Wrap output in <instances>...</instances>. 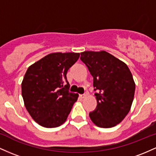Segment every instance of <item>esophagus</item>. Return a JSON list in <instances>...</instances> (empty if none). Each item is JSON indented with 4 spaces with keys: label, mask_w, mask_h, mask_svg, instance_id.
I'll use <instances>...</instances> for the list:
<instances>
[{
    "label": "esophagus",
    "mask_w": 156,
    "mask_h": 156,
    "mask_svg": "<svg viewBox=\"0 0 156 156\" xmlns=\"http://www.w3.org/2000/svg\"><path fill=\"white\" fill-rule=\"evenodd\" d=\"M86 96H87V94H80V97L81 98H86Z\"/></svg>",
    "instance_id": "esophagus-1"
}]
</instances>
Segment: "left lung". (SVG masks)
<instances>
[{
  "label": "left lung",
  "instance_id": "8db88e82",
  "mask_svg": "<svg viewBox=\"0 0 156 156\" xmlns=\"http://www.w3.org/2000/svg\"><path fill=\"white\" fill-rule=\"evenodd\" d=\"M80 60L93 77L97 107L89 117L100 128L115 126L130 112L135 82L127 64L108 52L84 51Z\"/></svg>",
  "mask_w": 156,
  "mask_h": 156
}]
</instances>
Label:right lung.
I'll return each mask as SVG.
<instances>
[{
    "label": "right lung",
    "instance_id": "1",
    "mask_svg": "<svg viewBox=\"0 0 156 156\" xmlns=\"http://www.w3.org/2000/svg\"><path fill=\"white\" fill-rule=\"evenodd\" d=\"M79 53H50L30 66L21 84L25 106L35 122L56 128L66 121L78 94L69 92L67 73Z\"/></svg>",
    "mask_w": 156,
    "mask_h": 156
}]
</instances>
